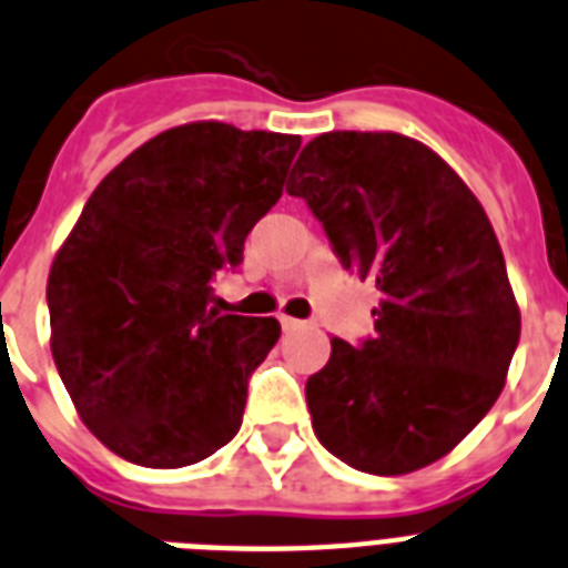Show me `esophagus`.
Segmentation results:
<instances>
[{"label":"esophagus","mask_w":568,"mask_h":568,"mask_svg":"<svg viewBox=\"0 0 568 568\" xmlns=\"http://www.w3.org/2000/svg\"><path fill=\"white\" fill-rule=\"evenodd\" d=\"M280 324H283L285 332H292V329H300L303 326V321H297V317H280Z\"/></svg>","instance_id":"1"}]
</instances>
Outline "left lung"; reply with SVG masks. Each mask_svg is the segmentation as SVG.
<instances>
[{"label":"left lung","mask_w":568,"mask_h":568,"mask_svg":"<svg viewBox=\"0 0 568 568\" xmlns=\"http://www.w3.org/2000/svg\"><path fill=\"white\" fill-rule=\"evenodd\" d=\"M285 189L324 224L341 265L382 292L376 335L362 347L332 338L308 376L317 440L373 476L435 464L499 399L519 344L487 212L446 160L394 131L321 133Z\"/></svg>","instance_id":"left-lung-1"}]
</instances>
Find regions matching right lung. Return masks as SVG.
<instances>
[{"mask_svg":"<svg viewBox=\"0 0 568 568\" xmlns=\"http://www.w3.org/2000/svg\"><path fill=\"white\" fill-rule=\"evenodd\" d=\"M300 136L189 122L101 180L54 253L52 358L78 417L119 458L178 469L236 437L274 317L219 315L212 276L283 195Z\"/></svg>","mask_w":568,"mask_h":568,"instance_id":"add662e5","label":"right lung"}]
</instances>
